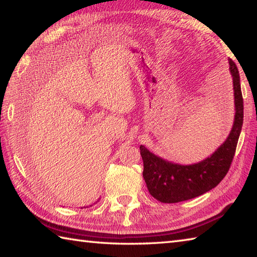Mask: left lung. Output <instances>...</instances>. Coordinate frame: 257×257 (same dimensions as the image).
<instances>
[{"instance_id":"obj_1","label":"left lung","mask_w":257,"mask_h":257,"mask_svg":"<svg viewBox=\"0 0 257 257\" xmlns=\"http://www.w3.org/2000/svg\"><path fill=\"white\" fill-rule=\"evenodd\" d=\"M234 95V121L225 142L210 158L190 165L171 163L141 145L147 189L161 203H178L201 196L220 184L227 175L236 152L243 120V101L236 63L229 59Z\"/></svg>"}]
</instances>
